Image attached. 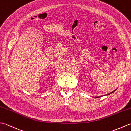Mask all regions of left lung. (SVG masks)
<instances>
[{
	"mask_svg": "<svg viewBox=\"0 0 131 131\" xmlns=\"http://www.w3.org/2000/svg\"><path fill=\"white\" fill-rule=\"evenodd\" d=\"M116 90H117V89H116V90H115L114 91H112V92H110V93H108V94H106V95H109V94H112V93H113L114 92H115ZM101 97V96H99V97H96V98H99V97Z\"/></svg>",
	"mask_w": 131,
	"mask_h": 131,
	"instance_id": "8db88e82",
	"label": "left lung"
}]
</instances>
